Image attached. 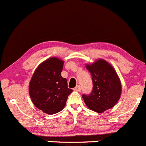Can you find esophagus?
<instances>
[{"label": "esophagus", "mask_w": 146, "mask_h": 146, "mask_svg": "<svg viewBox=\"0 0 146 146\" xmlns=\"http://www.w3.org/2000/svg\"><path fill=\"white\" fill-rule=\"evenodd\" d=\"M73 90H75V91H77V92H80V90H81V88H80V86H77L76 88H75Z\"/></svg>", "instance_id": "esophagus-1"}]
</instances>
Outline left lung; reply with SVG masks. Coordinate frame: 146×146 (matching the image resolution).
Returning a JSON list of instances; mask_svg holds the SVG:
<instances>
[{"mask_svg": "<svg viewBox=\"0 0 146 146\" xmlns=\"http://www.w3.org/2000/svg\"><path fill=\"white\" fill-rule=\"evenodd\" d=\"M86 68L93 81V90L90 94H83L86 106L97 113H103L113 107L121 93V84L113 68L104 60H98Z\"/></svg>", "mask_w": 146, "mask_h": 146, "instance_id": "left-lung-1", "label": "left lung"}]
</instances>
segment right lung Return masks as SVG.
I'll return each mask as SVG.
<instances>
[{"label": "right lung", "instance_id": "1", "mask_svg": "<svg viewBox=\"0 0 146 146\" xmlns=\"http://www.w3.org/2000/svg\"><path fill=\"white\" fill-rule=\"evenodd\" d=\"M63 61L51 58L42 63L33 75L29 93L37 108L47 114H55L63 110L69 95L67 80L60 75Z\"/></svg>", "mask_w": 146, "mask_h": 146}]
</instances>
